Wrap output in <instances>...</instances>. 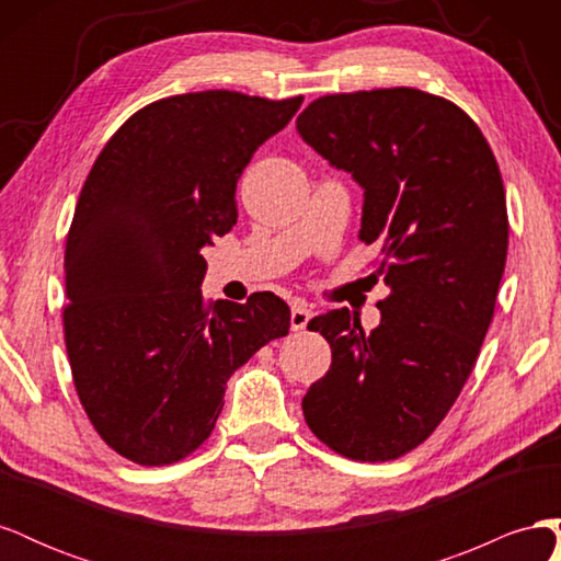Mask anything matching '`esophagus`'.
<instances>
[{"label":"esophagus","mask_w":561,"mask_h":561,"mask_svg":"<svg viewBox=\"0 0 561 561\" xmlns=\"http://www.w3.org/2000/svg\"><path fill=\"white\" fill-rule=\"evenodd\" d=\"M311 318H313L311 309H307V307H293V311H290V328H293L295 332L307 330Z\"/></svg>","instance_id":"34e87169"}]
</instances>
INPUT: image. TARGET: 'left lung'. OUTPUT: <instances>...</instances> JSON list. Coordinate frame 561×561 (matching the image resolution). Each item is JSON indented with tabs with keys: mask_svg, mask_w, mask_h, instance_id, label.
I'll return each instance as SVG.
<instances>
[{
	"mask_svg": "<svg viewBox=\"0 0 561 561\" xmlns=\"http://www.w3.org/2000/svg\"><path fill=\"white\" fill-rule=\"evenodd\" d=\"M301 140L363 190L360 239L379 248L381 322L348 309L309 322L332 346L301 400L318 439L355 461H390L447 416L494 318L507 254L499 163L482 130L445 98L377 89L318 98Z\"/></svg>",
	"mask_w": 561,
	"mask_h": 561,
	"instance_id": "left-lung-1",
	"label": "left lung"
}]
</instances>
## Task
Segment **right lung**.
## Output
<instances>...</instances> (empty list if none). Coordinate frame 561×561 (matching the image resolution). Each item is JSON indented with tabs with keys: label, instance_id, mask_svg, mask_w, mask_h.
<instances>
[{
	"label": "right lung",
	"instance_id": "obj_1",
	"mask_svg": "<svg viewBox=\"0 0 561 561\" xmlns=\"http://www.w3.org/2000/svg\"><path fill=\"white\" fill-rule=\"evenodd\" d=\"M301 95L201 91L135 112L83 182L65 245V346L100 437L140 466L203 445L229 377L290 330L257 293L206 307L201 250L236 225V184Z\"/></svg>",
	"mask_w": 561,
	"mask_h": 561
}]
</instances>
